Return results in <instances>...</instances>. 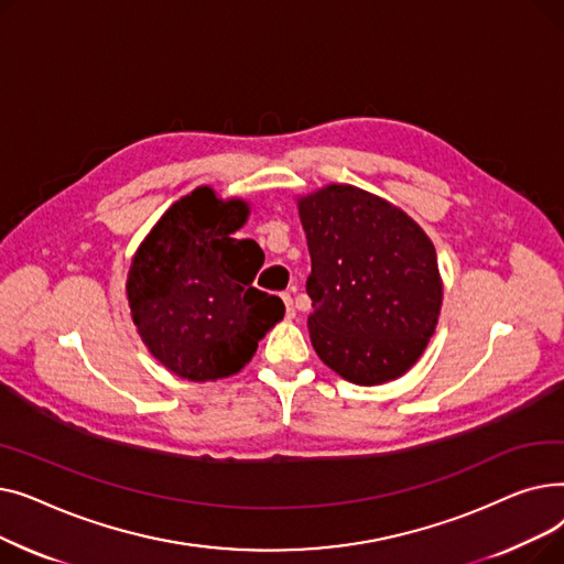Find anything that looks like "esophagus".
<instances>
[{
    "instance_id": "obj_1",
    "label": "esophagus",
    "mask_w": 564,
    "mask_h": 564,
    "mask_svg": "<svg viewBox=\"0 0 564 564\" xmlns=\"http://www.w3.org/2000/svg\"><path fill=\"white\" fill-rule=\"evenodd\" d=\"M281 297H283V302H285L288 315H290V317H294V302H292V294H290V292H283V294H281Z\"/></svg>"
}]
</instances>
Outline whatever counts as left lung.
I'll use <instances>...</instances> for the list:
<instances>
[{
    "mask_svg": "<svg viewBox=\"0 0 564 564\" xmlns=\"http://www.w3.org/2000/svg\"><path fill=\"white\" fill-rule=\"evenodd\" d=\"M300 217L317 357L361 387L404 375L427 347L441 311L430 237L391 203L351 185L300 198Z\"/></svg>",
    "mask_w": 564,
    "mask_h": 564,
    "instance_id": "obj_1",
    "label": "left lung"
}]
</instances>
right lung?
<instances>
[{
  "label": "right lung",
  "mask_w": 564,
  "mask_h": 564,
  "mask_svg": "<svg viewBox=\"0 0 564 564\" xmlns=\"http://www.w3.org/2000/svg\"><path fill=\"white\" fill-rule=\"evenodd\" d=\"M245 200L198 187L173 203L139 247L128 300L141 340L171 372L215 381L242 370L285 308L251 288L264 256L230 237L247 221Z\"/></svg>",
  "instance_id": "1"
}]
</instances>
